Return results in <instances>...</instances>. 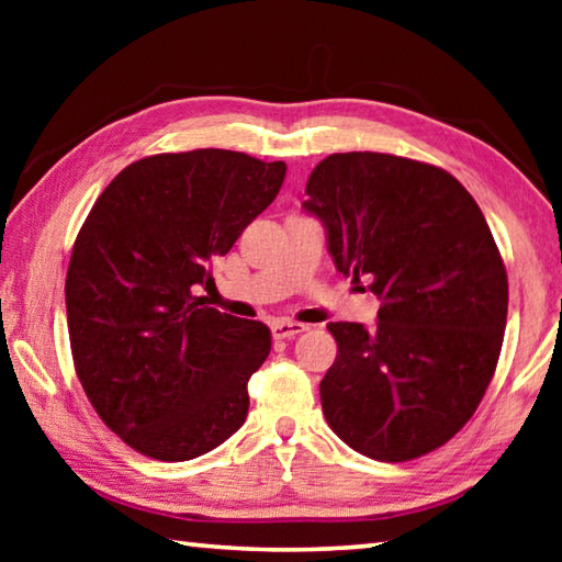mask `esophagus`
Returning a JSON list of instances; mask_svg holds the SVG:
<instances>
[{
    "label": "esophagus",
    "instance_id": "34e87169",
    "mask_svg": "<svg viewBox=\"0 0 562 562\" xmlns=\"http://www.w3.org/2000/svg\"><path fill=\"white\" fill-rule=\"evenodd\" d=\"M307 329V325H302V322H278V325L272 327V337L274 339H292V337H297V335H302V331Z\"/></svg>",
    "mask_w": 562,
    "mask_h": 562
}]
</instances>
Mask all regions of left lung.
Returning a JSON list of instances; mask_svg holds the SVG:
<instances>
[{"mask_svg": "<svg viewBox=\"0 0 562 562\" xmlns=\"http://www.w3.org/2000/svg\"><path fill=\"white\" fill-rule=\"evenodd\" d=\"M304 195L337 270L382 300L374 327L327 325V424L376 461L439 449L481 404L506 329L508 278L486 217L443 168L369 150L327 156Z\"/></svg>", "mask_w": 562, "mask_h": 562, "instance_id": "1", "label": "left lung"}]
</instances>
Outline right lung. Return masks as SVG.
I'll list each match as a JSON object with an SVG mask.
<instances>
[{
	"label": "right lung",
	"mask_w": 562,
	"mask_h": 562,
	"mask_svg": "<svg viewBox=\"0 0 562 562\" xmlns=\"http://www.w3.org/2000/svg\"><path fill=\"white\" fill-rule=\"evenodd\" d=\"M288 166L198 148L140 158L111 180L76 235L66 319L76 376L131 449L198 459L240 429L268 359L262 322L198 297L211 260L280 193Z\"/></svg>",
	"instance_id": "right-lung-1"
}]
</instances>
